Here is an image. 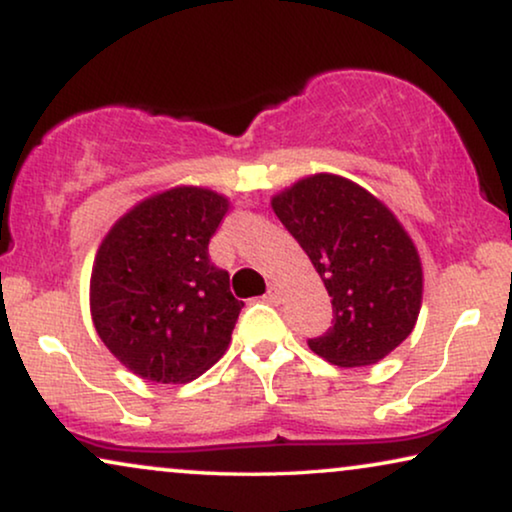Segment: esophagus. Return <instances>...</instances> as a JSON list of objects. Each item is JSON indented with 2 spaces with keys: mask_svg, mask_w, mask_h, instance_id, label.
<instances>
[{
  "mask_svg": "<svg viewBox=\"0 0 512 512\" xmlns=\"http://www.w3.org/2000/svg\"><path fill=\"white\" fill-rule=\"evenodd\" d=\"M265 300H268V303H279V300H282V291H279L275 284H270L268 293H265Z\"/></svg>",
  "mask_w": 512,
  "mask_h": 512,
  "instance_id": "esophagus-1",
  "label": "esophagus"
}]
</instances>
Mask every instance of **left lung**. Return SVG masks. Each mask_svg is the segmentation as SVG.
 <instances>
[{"label": "left lung", "mask_w": 512, "mask_h": 512, "mask_svg": "<svg viewBox=\"0 0 512 512\" xmlns=\"http://www.w3.org/2000/svg\"><path fill=\"white\" fill-rule=\"evenodd\" d=\"M284 228L324 279L333 326L307 342L340 368L370 366L412 333L424 275L415 242L373 193L338 174L319 172L272 198Z\"/></svg>", "instance_id": "left-lung-1"}]
</instances>
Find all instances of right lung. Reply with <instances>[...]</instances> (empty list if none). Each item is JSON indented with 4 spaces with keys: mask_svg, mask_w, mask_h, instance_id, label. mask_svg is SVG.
<instances>
[{
    "mask_svg": "<svg viewBox=\"0 0 512 512\" xmlns=\"http://www.w3.org/2000/svg\"><path fill=\"white\" fill-rule=\"evenodd\" d=\"M226 195L200 186L156 193L123 214L97 249L90 314L125 368L160 384H184L230 345L244 307L230 277L209 261Z\"/></svg>",
    "mask_w": 512,
    "mask_h": 512,
    "instance_id": "1",
    "label": "right lung"
}]
</instances>
